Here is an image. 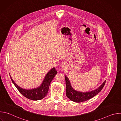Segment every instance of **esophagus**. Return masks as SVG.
Listing matches in <instances>:
<instances>
[{
  "label": "esophagus",
  "mask_w": 121,
  "mask_h": 121,
  "mask_svg": "<svg viewBox=\"0 0 121 121\" xmlns=\"http://www.w3.org/2000/svg\"><path fill=\"white\" fill-rule=\"evenodd\" d=\"M65 68H66V66H65V65H61V69H62V70H64V69H65Z\"/></svg>",
  "instance_id": "34e87169"
}]
</instances>
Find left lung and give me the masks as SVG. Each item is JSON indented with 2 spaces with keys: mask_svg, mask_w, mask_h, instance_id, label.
<instances>
[{
  "mask_svg": "<svg viewBox=\"0 0 121 121\" xmlns=\"http://www.w3.org/2000/svg\"><path fill=\"white\" fill-rule=\"evenodd\" d=\"M66 84V95L72 101L76 102H81L87 100L96 96L104 87L106 83L105 81L97 89L87 92H81L74 90L71 87L70 81L66 76L65 77Z\"/></svg>",
  "mask_w": 121,
  "mask_h": 121,
  "instance_id": "1",
  "label": "left lung"
}]
</instances>
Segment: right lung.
<instances>
[{"label": "right lung", "instance_id": "obj_1", "mask_svg": "<svg viewBox=\"0 0 121 121\" xmlns=\"http://www.w3.org/2000/svg\"><path fill=\"white\" fill-rule=\"evenodd\" d=\"M57 73V72L55 68H53L47 74L43 83L40 87L32 90H25L20 87L15 83L10 76V77L12 83L22 95L31 100H37L42 99L47 95L50 83Z\"/></svg>", "mask_w": 121, "mask_h": 121}]
</instances>
